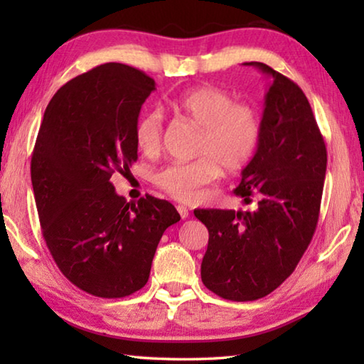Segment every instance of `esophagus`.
<instances>
[{"label": "esophagus", "mask_w": 364, "mask_h": 364, "mask_svg": "<svg viewBox=\"0 0 364 364\" xmlns=\"http://www.w3.org/2000/svg\"><path fill=\"white\" fill-rule=\"evenodd\" d=\"M176 210H178V213H180L181 218H188L189 217V210H188L186 205H183V204L176 205Z\"/></svg>", "instance_id": "esophagus-1"}]
</instances>
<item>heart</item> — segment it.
<instances>
[{
	"label": "heart",
	"mask_w": 364,
	"mask_h": 364,
	"mask_svg": "<svg viewBox=\"0 0 364 364\" xmlns=\"http://www.w3.org/2000/svg\"><path fill=\"white\" fill-rule=\"evenodd\" d=\"M171 106L200 128L194 162H176L160 168L156 184L183 202L200 197L202 189L221 176V168L236 173L249 165L262 138V122L249 104L236 102L231 95L213 86H197L176 96ZM164 136V114L147 109L134 125L138 149L154 156L160 151Z\"/></svg>",
	"instance_id": "obj_1"
}]
</instances>
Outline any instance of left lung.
I'll return each instance as SVG.
<instances>
[{
  "label": "left lung",
  "instance_id": "left-lung-1",
  "mask_svg": "<svg viewBox=\"0 0 364 364\" xmlns=\"http://www.w3.org/2000/svg\"><path fill=\"white\" fill-rule=\"evenodd\" d=\"M245 65L273 77L260 144L234 189L254 207L194 210L208 230L202 282L232 301L262 299L292 274L316 230L328 164L323 134L300 86L263 63Z\"/></svg>",
  "mask_w": 364,
  "mask_h": 364
}]
</instances>
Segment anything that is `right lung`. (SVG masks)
<instances>
[{"instance_id": "add662e5", "label": "right lung", "mask_w": 364, "mask_h": 364, "mask_svg": "<svg viewBox=\"0 0 364 364\" xmlns=\"http://www.w3.org/2000/svg\"><path fill=\"white\" fill-rule=\"evenodd\" d=\"M156 82L109 63L82 73L49 101L33 147L32 186L41 232L67 279L102 299L146 286L160 237L180 221L170 202L130 204L110 178L138 159L134 125Z\"/></svg>"}]
</instances>
